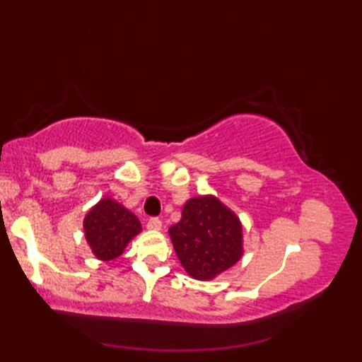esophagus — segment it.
Returning <instances> with one entry per match:
<instances>
[{"label": "esophagus", "mask_w": 362, "mask_h": 362, "mask_svg": "<svg viewBox=\"0 0 362 362\" xmlns=\"http://www.w3.org/2000/svg\"><path fill=\"white\" fill-rule=\"evenodd\" d=\"M149 230H160L161 228V221L158 218H151L148 221V224H146Z\"/></svg>", "instance_id": "1"}]
</instances>
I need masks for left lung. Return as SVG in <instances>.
I'll list each match as a JSON object with an SVG mask.
<instances>
[{
    "instance_id": "left-lung-1",
    "label": "left lung",
    "mask_w": 362,
    "mask_h": 362,
    "mask_svg": "<svg viewBox=\"0 0 362 362\" xmlns=\"http://www.w3.org/2000/svg\"><path fill=\"white\" fill-rule=\"evenodd\" d=\"M169 235L177 258L197 280L214 279L243 255L240 219L211 196L189 199Z\"/></svg>"
}]
</instances>
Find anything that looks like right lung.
<instances>
[{"instance_id": "obj_1", "label": "right lung", "mask_w": 362, "mask_h": 362, "mask_svg": "<svg viewBox=\"0 0 362 362\" xmlns=\"http://www.w3.org/2000/svg\"><path fill=\"white\" fill-rule=\"evenodd\" d=\"M86 238L95 255L103 261L119 257L127 243L141 232L134 213L112 199H103L88 211L83 221Z\"/></svg>"}]
</instances>
